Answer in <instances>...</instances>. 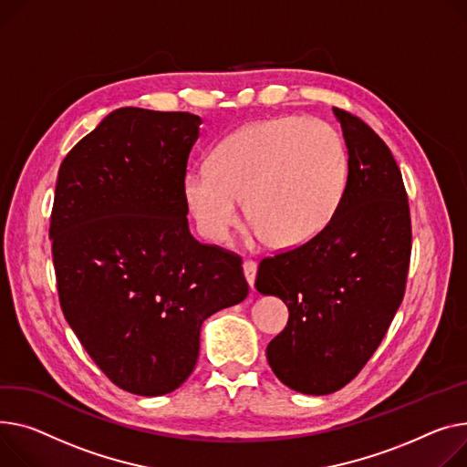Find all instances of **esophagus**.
<instances>
[{
  "label": "esophagus",
  "mask_w": 467,
  "mask_h": 467,
  "mask_svg": "<svg viewBox=\"0 0 467 467\" xmlns=\"http://www.w3.org/2000/svg\"><path fill=\"white\" fill-rule=\"evenodd\" d=\"M244 275L247 279V284L254 289L255 285V277H257V263L255 261H244Z\"/></svg>",
  "instance_id": "34e87169"
}]
</instances>
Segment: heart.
<instances>
[{"label": "heart", "mask_w": 467, "mask_h": 467, "mask_svg": "<svg viewBox=\"0 0 467 467\" xmlns=\"http://www.w3.org/2000/svg\"><path fill=\"white\" fill-rule=\"evenodd\" d=\"M348 176V148L330 123L285 116L247 123L223 139L210 167L185 174L183 197L208 240L227 238L244 201L252 238L289 250L328 227Z\"/></svg>", "instance_id": "heart-1"}]
</instances>
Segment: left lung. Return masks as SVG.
Returning <instances> with one entry per match:
<instances>
[{
	"mask_svg": "<svg viewBox=\"0 0 467 467\" xmlns=\"http://www.w3.org/2000/svg\"><path fill=\"white\" fill-rule=\"evenodd\" d=\"M332 110L349 155L344 201L314 240L263 259L255 279L289 307L268 364L284 385L314 396L346 387L379 348L411 255L408 195L389 146L360 118Z\"/></svg>",
	"mask_w": 467,
	"mask_h": 467,
	"instance_id": "1",
	"label": "left lung"
}]
</instances>
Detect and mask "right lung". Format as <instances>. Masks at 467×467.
<instances>
[{
    "instance_id": "add662e5",
    "label": "right lung",
    "mask_w": 467,
    "mask_h": 467,
    "mask_svg": "<svg viewBox=\"0 0 467 467\" xmlns=\"http://www.w3.org/2000/svg\"><path fill=\"white\" fill-rule=\"evenodd\" d=\"M201 123L118 109L57 172L50 240L61 309L103 374L139 396L188 379L202 321L250 291L238 255L190 233L183 178Z\"/></svg>"
}]
</instances>
